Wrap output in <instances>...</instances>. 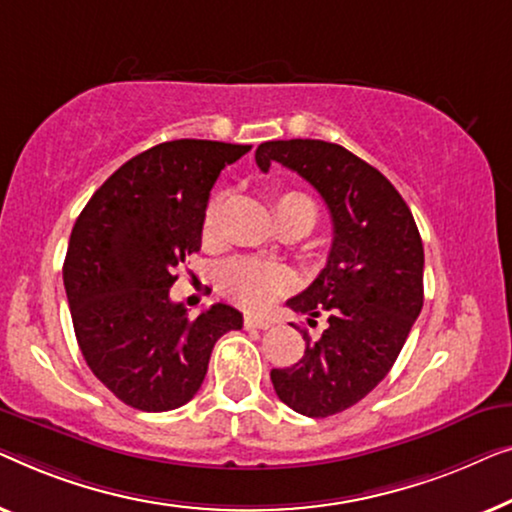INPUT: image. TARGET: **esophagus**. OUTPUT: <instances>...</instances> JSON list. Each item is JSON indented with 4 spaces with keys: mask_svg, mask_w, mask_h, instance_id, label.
Segmentation results:
<instances>
[{
    "mask_svg": "<svg viewBox=\"0 0 512 512\" xmlns=\"http://www.w3.org/2000/svg\"><path fill=\"white\" fill-rule=\"evenodd\" d=\"M243 327L246 329H269L271 322L264 318H257V315H246V318H243Z\"/></svg>",
    "mask_w": 512,
    "mask_h": 512,
    "instance_id": "34e87169",
    "label": "esophagus"
}]
</instances>
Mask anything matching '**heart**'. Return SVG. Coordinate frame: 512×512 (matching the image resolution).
<instances>
[{
  "label": "heart",
  "instance_id": "1",
  "mask_svg": "<svg viewBox=\"0 0 512 512\" xmlns=\"http://www.w3.org/2000/svg\"><path fill=\"white\" fill-rule=\"evenodd\" d=\"M227 208V194H213L206 204L204 218H201V241L206 246L220 241L222 234V215ZM273 213L280 229L285 227H301L311 232L318 222V204L306 192L287 190L280 192L273 199ZM218 285L234 304H239L248 311H262L271 306L273 301L292 287V273L283 264L264 262L255 257H234L227 259L218 269Z\"/></svg>",
  "mask_w": 512,
  "mask_h": 512
}]
</instances>
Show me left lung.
<instances>
[{
  "label": "left lung",
  "instance_id": "8db88e82",
  "mask_svg": "<svg viewBox=\"0 0 512 512\" xmlns=\"http://www.w3.org/2000/svg\"><path fill=\"white\" fill-rule=\"evenodd\" d=\"M257 167L271 162L297 171L325 199L334 225L327 266L287 301L308 315H325L318 341L304 331V357L273 369L278 399L308 417H329L362 401L397 362L422 311L424 248L413 213L376 167L350 150L318 139L266 141Z\"/></svg>",
  "mask_w": 512,
  "mask_h": 512
}]
</instances>
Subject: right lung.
<instances>
[{"mask_svg":"<svg viewBox=\"0 0 512 512\" xmlns=\"http://www.w3.org/2000/svg\"><path fill=\"white\" fill-rule=\"evenodd\" d=\"M250 146L178 139L122 164L78 215L62 276L78 348L127 406L162 413L199 392L213 345L243 315L213 304L187 318L169 299L201 248V218L225 164Z\"/></svg>","mask_w":512,"mask_h":512,"instance_id":"right-lung-1","label":"right lung"}]
</instances>
